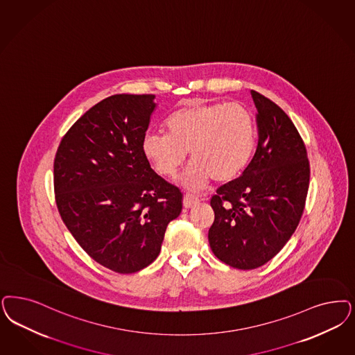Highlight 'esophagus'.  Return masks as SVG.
I'll use <instances>...</instances> for the list:
<instances>
[{"label": "esophagus", "instance_id": "esophagus-1", "mask_svg": "<svg viewBox=\"0 0 355 355\" xmlns=\"http://www.w3.org/2000/svg\"><path fill=\"white\" fill-rule=\"evenodd\" d=\"M199 202V199L196 196H191V194H186L184 196V207L190 208L193 207L194 205H196Z\"/></svg>", "mask_w": 355, "mask_h": 355}]
</instances>
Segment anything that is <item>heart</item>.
<instances>
[{"label":"heart","mask_w":355,"mask_h":355,"mask_svg":"<svg viewBox=\"0 0 355 355\" xmlns=\"http://www.w3.org/2000/svg\"><path fill=\"white\" fill-rule=\"evenodd\" d=\"M164 127L166 135L143 137L141 153L159 175L173 177L189 152L191 162L181 184L193 191L211 178L218 184L234 180L256 148L253 115L239 103L194 102L173 111Z\"/></svg>","instance_id":"b5f03b06"}]
</instances>
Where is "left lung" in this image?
Here are the masks:
<instances>
[{"mask_svg": "<svg viewBox=\"0 0 355 355\" xmlns=\"http://www.w3.org/2000/svg\"><path fill=\"white\" fill-rule=\"evenodd\" d=\"M258 144L243 174L211 198L208 231L214 254L240 270L265 265L290 240L306 206L309 161L293 121L269 98L252 90Z\"/></svg>", "mask_w": 355, "mask_h": 355, "instance_id": "8db88e82", "label": "left lung"}]
</instances>
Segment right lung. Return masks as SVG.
<instances>
[{
    "instance_id": "right-lung-1",
    "label": "right lung",
    "mask_w": 355,
    "mask_h": 355,
    "mask_svg": "<svg viewBox=\"0 0 355 355\" xmlns=\"http://www.w3.org/2000/svg\"><path fill=\"white\" fill-rule=\"evenodd\" d=\"M153 94L101 101L64 135L53 162L56 206L76 241L99 265L132 274L150 265L182 193L141 153Z\"/></svg>"
}]
</instances>
